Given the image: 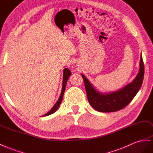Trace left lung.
Returning <instances> with one entry per match:
<instances>
[{
    "mask_svg": "<svg viewBox=\"0 0 153 153\" xmlns=\"http://www.w3.org/2000/svg\"><path fill=\"white\" fill-rule=\"evenodd\" d=\"M139 73L134 80L116 91L102 93L96 90L89 80L81 74L87 93L88 102L93 109L102 112L121 110L127 106L137 95L142 86L144 75V65L140 55Z\"/></svg>",
    "mask_w": 153,
    "mask_h": 153,
    "instance_id": "1",
    "label": "left lung"
}]
</instances>
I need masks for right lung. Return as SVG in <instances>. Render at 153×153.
I'll return each instance as SVG.
<instances>
[{
  "instance_id": "right-lung-1",
  "label": "right lung",
  "mask_w": 153,
  "mask_h": 153,
  "mask_svg": "<svg viewBox=\"0 0 153 153\" xmlns=\"http://www.w3.org/2000/svg\"><path fill=\"white\" fill-rule=\"evenodd\" d=\"M71 75V72L69 71V69L67 68H65L63 69V82H62V92H61V94H60V97H59L58 101L56 102V103L55 105H54V106L51 108V110L49 111L48 112H47L46 114H45L44 115H43V116H49L50 114H53L54 112H55L58 108L59 107V106H60V103L62 101V99H63V94H64V91H65V87H66V84H67V82L68 81V77H69Z\"/></svg>"
}]
</instances>
